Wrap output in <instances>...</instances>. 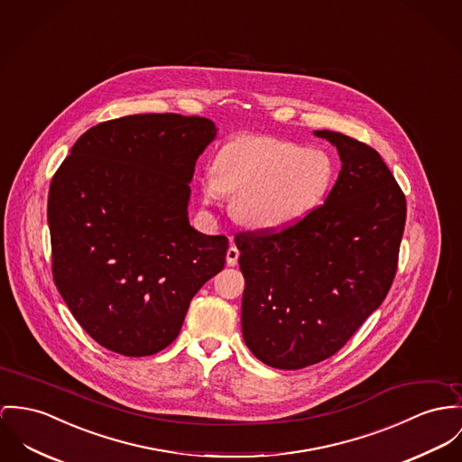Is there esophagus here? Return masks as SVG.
Here are the masks:
<instances>
[{
	"label": "esophagus",
	"mask_w": 462,
	"mask_h": 462,
	"mask_svg": "<svg viewBox=\"0 0 462 462\" xmlns=\"http://www.w3.org/2000/svg\"><path fill=\"white\" fill-rule=\"evenodd\" d=\"M237 260H239V249L236 248V246H230L228 251H226V263L230 267H234V265H237Z\"/></svg>",
	"instance_id": "esophagus-1"
}]
</instances>
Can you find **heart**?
<instances>
[{
  "label": "heart",
  "instance_id": "b5f03b06",
  "mask_svg": "<svg viewBox=\"0 0 462 462\" xmlns=\"http://www.w3.org/2000/svg\"><path fill=\"white\" fill-rule=\"evenodd\" d=\"M334 180L332 158L319 147L271 137H236L219 147L202 180L206 204L236 193L232 213L254 230H284L323 202Z\"/></svg>",
  "mask_w": 462,
  "mask_h": 462
}]
</instances>
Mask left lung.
Segmentation results:
<instances>
[{
    "mask_svg": "<svg viewBox=\"0 0 462 462\" xmlns=\"http://www.w3.org/2000/svg\"><path fill=\"white\" fill-rule=\"evenodd\" d=\"M341 171L313 213L282 232L236 236L245 276L243 337L276 369H302L339 352L391 290L406 199L382 156L317 130Z\"/></svg>",
    "mask_w": 462,
    "mask_h": 462,
    "instance_id": "1",
    "label": "left lung"
}]
</instances>
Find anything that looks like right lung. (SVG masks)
<instances>
[{
    "label": "right lung",
    "mask_w": 462,
    "mask_h": 462,
    "mask_svg": "<svg viewBox=\"0 0 462 462\" xmlns=\"http://www.w3.org/2000/svg\"><path fill=\"white\" fill-rule=\"evenodd\" d=\"M211 119L135 114L89 128L54 174L52 276L73 319L106 350L145 356L179 336L193 295L225 267L228 239L188 219Z\"/></svg>",
    "instance_id": "right-lung-1"
}]
</instances>
